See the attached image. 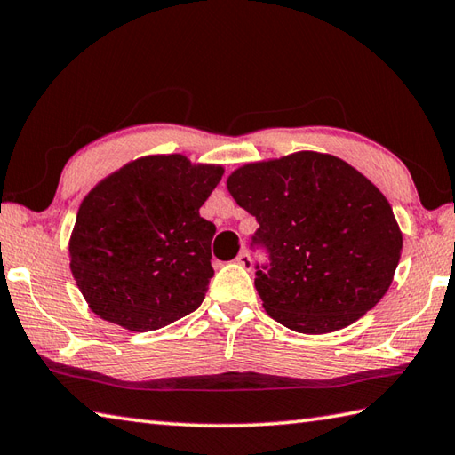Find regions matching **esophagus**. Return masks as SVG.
Listing matches in <instances>:
<instances>
[{
  "instance_id": "1",
  "label": "esophagus",
  "mask_w": 455,
  "mask_h": 455,
  "mask_svg": "<svg viewBox=\"0 0 455 455\" xmlns=\"http://www.w3.org/2000/svg\"><path fill=\"white\" fill-rule=\"evenodd\" d=\"M236 264H240L244 269L252 267V258H250V254L246 252V250H243V252H240V254L236 256Z\"/></svg>"
}]
</instances>
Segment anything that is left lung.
<instances>
[{
    "label": "left lung",
    "instance_id": "obj_1",
    "mask_svg": "<svg viewBox=\"0 0 455 455\" xmlns=\"http://www.w3.org/2000/svg\"><path fill=\"white\" fill-rule=\"evenodd\" d=\"M256 217V289L267 315L303 334L355 323L381 301L399 266L403 235L383 193L344 160L295 152L246 164L227 180Z\"/></svg>",
    "mask_w": 455,
    "mask_h": 455
}]
</instances>
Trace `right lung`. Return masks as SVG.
Instances as JSON below:
<instances>
[{
  "mask_svg": "<svg viewBox=\"0 0 455 455\" xmlns=\"http://www.w3.org/2000/svg\"><path fill=\"white\" fill-rule=\"evenodd\" d=\"M181 154L139 158L82 201L70 269L92 311L148 332L196 311L212 277L215 225L199 207L222 178Z\"/></svg>",
  "mask_w": 455,
  "mask_h": 455,
  "instance_id": "1",
  "label": "right lung"
}]
</instances>
